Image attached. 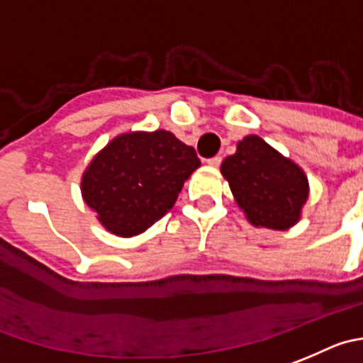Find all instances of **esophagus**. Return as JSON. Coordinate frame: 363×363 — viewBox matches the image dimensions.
I'll use <instances>...</instances> for the list:
<instances>
[{"label": "esophagus", "mask_w": 363, "mask_h": 363, "mask_svg": "<svg viewBox=\"0 0 363 363\" xmlns=\"http://www.w3.org/2000/svg\"><path fill=\"white\" fill-rule=\"evenodd\" d=\"M220 162H222V157H220V155H215V157L208 159L209 166H220Z\"/></svg>", "instance_id": "34e87169"}]
</instances>
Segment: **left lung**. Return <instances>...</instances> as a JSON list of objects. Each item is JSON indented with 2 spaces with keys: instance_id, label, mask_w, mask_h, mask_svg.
Returning <instances> with one entry per match:
<instances>
[{
  "instance_id": "left-lung-1",
  "label": "left lung",
  "mask_w": 363,
  "mask_h": 363,
  "mask_svg": "<svg viewBox=\"0 0 363 363\" xmlns=\"http://www.w3.org/2000/svg\"><path fill=\"white\" fill-rule=\"evenodd\" d=\"M220 172L252 225L284 231L299 222L308 199L306 175L259 135L243 138Z\"/></svg>"
}]
</instances>
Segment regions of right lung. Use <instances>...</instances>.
<instances>
[{"mask_svg": "<svg viewBox=\"0 0 363 363\" xmlns=\"http://www.w3.org/2000/svg\"><path fill=\"white\" fill-rule=\"evenodd\" d=\"M201 166L195 148L172 132H128L98 152L82 175V197L116 236L147 231L174 208Z\"/></svg>", "mask_w": 363, "mask_h": 363, "instance_id": "obj_1", "label": "right lung"}]
</instances>
